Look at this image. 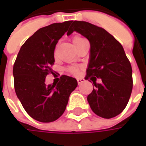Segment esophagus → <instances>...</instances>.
<instances>
[{"mask_svg":"<svg viewBox=\"0 0 146 146\" xmlns=\"http://www.w3.org/2000/svg\"><path fill=\"white\" fill-rule=\"evenodd\" d=\"M84 81V79H83V78L77 79V83H78V84H81Z\"/></svg>","mask_w":146,"mask_h":146,"instance_id":"obj_1","label":"esophagus"}]
</instances>
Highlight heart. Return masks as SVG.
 Wrapping results in <instances>:
<instances>
[{
    "label": "heart",
    "instance_id": "1",
    "mask_svg": "<svg viewBox=\"0 0 146 146\" xmlns=\"http://www.w3.org/2000/svg\"><path fill=\"white\" fill-rule=\"evenodd\" d=\"M84 40H85V39L82 37L81 36H78V35H76V36H73V45L76 44L77 43H79V42L82 41ZM67 71L69 72L70 73H71L72 75H74V76H77L80 73V69L78 67H75V66H70L67 68Z\"/></svg>",
    "mask_w": 146,
    "mask_h": 146
}]
</instances>
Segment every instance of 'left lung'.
Returning <instances> with one entry per match:
<instances>
[{
	"mask_svg": "<svg viewBox=\"0 0 146 146\" xmlns=\"http://www.w3.org/2000/svg\"><path fill=\"white\" fill-rule=\"evenodd\" d=\"M76 31L91 44V55L85 80L95 88L88 96L90 107L102 118L110 119L123 112L133 88L132 69L122 45L102 27L84 21H74L67 35ZM97 78L102 82L96 83Z\"/></svg>",
	"mask_w": 146,
	"mask_h": 146,
	"instance_id": "1",
	"label": "left lung"
}]
</instances>
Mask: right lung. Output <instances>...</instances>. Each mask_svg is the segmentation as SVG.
I'll return each mask as SVG.
<instances>
[{
	"instance_id": "right-lung-1",
	"label": "right lung",
	"mask_w": 146,
	"mask_h": 146,
	"mask_svg": "<svg viewBox=\"0 0 146 146\" xmlns=\"http://www.w3.org/2000/svg\"><path fill=\"white\" fill-rule=\"evenodd\" d=\"M72 21L53 23L39 29L23 44L13 66L14 87L18 98L33 119L43 123L54 121L66 110L71 92L77 81L62 75L58 84L47 85L52 73L54 51L58 40L68 30Z\"/></svg>"
}]
</instances>
